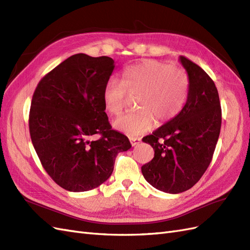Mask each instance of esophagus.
I'll use <instances>...</instances> for the list:
<instances>
[{"mask_svg":"<svg viewBox=\"0 0 250 250\" xmlns=\"http://www.w3.org/2000/svg\"><path fill=\"white\" fill-rule=\"evenodd\" d=\"M130 141H131L132 146H137L139 144L141 139L138 138V137H130Z\"/></svg>","mask_w":250,"mask_h":250,"instance_id":"34e87169","label":"esophagus"}]
</instances>
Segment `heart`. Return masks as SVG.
Segmentation results:
<instances>
[{
  "instance_id": "b5f03b06",
  "label": "heart",
  "mask_w": 250,
  "mask_h": 250,
  "mask_svg": "<svg viewBox=\"0 0 250 250\" xmlns=\"http://www.w3.org/2000/svg\"><path fill=\"white\" fill-rule=\"evenodd\" d=\"M126 91L139 92L135 101L138 108L116 118L113 125L135 136L147 131L155 119L165 124L182 111L188 96L189 78L183 69L156 60H145L126 67L121 72V83L110 78L104 85V105L112 115L123 111Z\"/></svg>"
}]
</instances>
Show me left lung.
<instances>
[{"mask_svg":"<svg viewBox=\"0 0 250 250\" xmlns=\"http://www.w3.org/2000/svg\"><path fill=\"white\" fill-rule=\"evenodd\" d=\"M179 62L189 78L184 108L142 141L154 148L152 161L141 167L145 179L161 191L179 194L200 180L211 161L221 130L218 90L205 71L188 59Z\"/></svg>","mask_w":250,"mask_h":250,"instance_id":"obj_1","label":"left lung"}]
</instances>
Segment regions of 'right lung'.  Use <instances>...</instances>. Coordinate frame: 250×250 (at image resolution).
I'll list each match as a JSON object with an SVG mask.
<instances>
[{
  "label": "right lung",
  "mask_w": 250,
  "mask_h": 250,
  "mask_svg": "<svg viewBox=\"0 0 250 250\" xmlns=\"http://www.w3.org/2000/svg\"><path fill=\"white\" fill-rule=\"evenodd\" d=\"M115 65L109 56H70L42 78L29 114V131L42 167L69 191H87L109 179L116 156L132 147L112 130L103 89ZM95 133L102 137L90 141Z\"/></svg>",
  "instance_id": "obj_1"
}]
</instances>
